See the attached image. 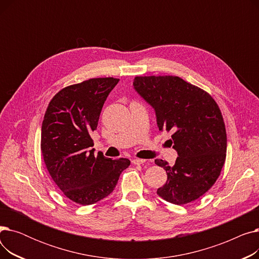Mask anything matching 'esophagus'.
<instances>
[{
    "label": "esophagus",
    "mask_w": 259,
    "mask_h": 259,
    "mask_svg": "<svg viewBox=\"0 0 259 259\" xmlns=\"http://www.w3.org/2000/svg\"><path fill=\"white\" fill-rule=\"evenodd\" d=\"M146 160L145 159H142V158H134V159H132V164L133 165H142V164H144Z\"/></svg>",
    "instance_id": "1"
}]
</instances>
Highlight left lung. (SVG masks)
<instances>
[{"instance_id": "1", "label": "left lung", "mask_w": 259, "mask_h": 259, "mask_svg": "<svg viewBox=\"0 0 259 259\" xmlns=\"http://www.w3.org/2000/svg\"><path fill=\"white\" fill-rule=\"evenodd\" d=\"M133 87L155 111L160 131L172 132L175 164L155 159L167 172L157 189L162 199L186 205L215 184L226 160L227 133L219 105L202 89L179 76H137Z\"/></svg>"}]
</instances>
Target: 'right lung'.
Segmentation results:
<instances>
[{"mask_svg": "<svg viewBox=\"0 0 259 259\" xmlns=\"http://www.w3.org/2000/svg\"><path fill=\"white\" fill-rule=\"evenodd\" d=\"M118 78H90L59 91L46 110L40 150L46 168L64 195L79 205H92L110 194L128 158L94 155L91 132Z\"/></svg>", "mask_w": 259, "mask_h": 259, "instance_id": "right-lung-1", "label": "right lung"}]
</instances>
